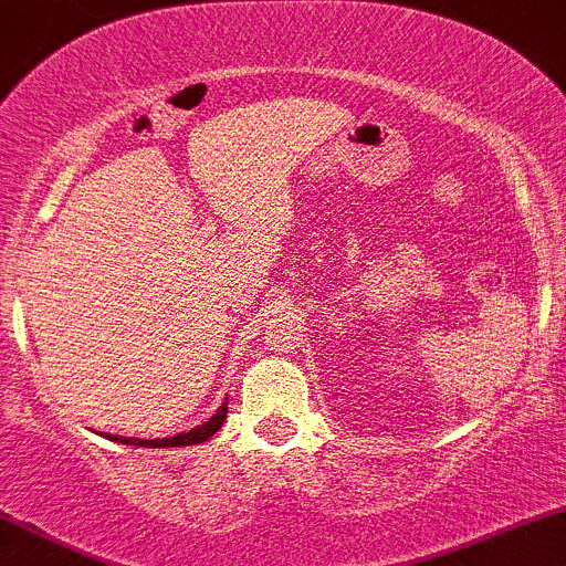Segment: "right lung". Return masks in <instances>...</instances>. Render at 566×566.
I'll use <instances>...</instances> for the list:
<instances>
[{"instance_id":"obj_1","label":"right lung","mask_w":566,"mask_h":566,"mask_svg":"<svg viewBox=\"0 0 566 566\" xmlns=\"http://www.w3.org/2000/svg\"><path fill=\"white\" fill-rule=\"evenodd\" d=\"M226 412H229V401H223V407H218V412L212 415L207 423H201L197 428H191V431L178 433V437H170V439H133V437H108V439L119 441V444H129V447H188V444H201V441L210 439L212 433H218V428L223 426V420H226Z\"/></svg>"}]
</instances>
